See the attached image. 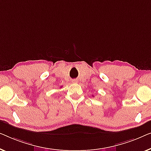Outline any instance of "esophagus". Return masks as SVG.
<instances>
[{
	"label": "esophagus",
	"mask_w": 151,
	"mask_h": 151,
	"mask_svg": "<svg viewBox=\"0 0 151 151\" xmlns=\"http://www.w3.org/2000/svg\"><path fill=\"white\" fill-rule=\"evenodd\" d=\"M72 82H73V83H78V81L76 79H73L72 80Z\"/></svg>",
	"instance_id": "34e87169"
}]
</instances>
